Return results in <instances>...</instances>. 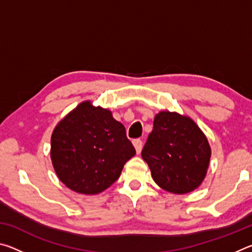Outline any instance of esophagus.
<instances>
[{
    "label": "esophagus",
    "instance_id": "1",
    "mask_svg": "<svg viewBox=\"0 0 252 252\" xmlns=\"http://www.w3.org/2000/svg\"><path fill=\"white\" fill-rule=\"evenodd\" d=\"M133 146H134V148H135V150H136V153H140L141 152V150H142V140L141 139H135V140H133Z\"/></svg>",
    "mask_w": 252,
    "mask_h": 252
}]
</instances>
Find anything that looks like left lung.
I'll use <instances>...</instances> for the list:
<instances>
[{"instance_id":"obj_1","label":"left lung","mask_w":252,"mask_h":252,"mask_svg":"<svg viewBox=\"0 0 252 252\" xmlns=\"http://www.w3.org/2000/svg\"><path fill=\"white\" fill-rule=\"evenodd\" d=\"M141 156L153 180L173 193H188L206 177L211 150L199 126L178 113L160 112Z\"/></svg>"}]
</instances>
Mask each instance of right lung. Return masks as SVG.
<instances>
[{
  "instance_id": "right-lung-1",
  "label": "right lung",
  "mask_w": 252,
  "mask_h": 252,
  "mask_svg": "<svg viewBox=\"0 0 252 252\" xmlns=\"http://www.w3.org/2000/svg\"><path fill=\"white\" fill-rule=\"evenodd\" d=\"M135 155L126 127L110 111L83 102L59 123L51 138L55 172L75 192H102Z\"/></svg>"
}]
</instances>
